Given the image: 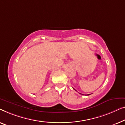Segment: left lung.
Returning a JSON list of instances; mask_svg holds the SVG:
<instances>
[{
	"label": "left lung",
	"mask_w": 125,
	"mask_h": 125,
	"mask_svg": "<svg viewBox=\"0 0 125 125\" xmlns=\"http://www.w3.org/2000/svg\"><path fill=\"white\" fill-rule=\"evenodd\" d=\"M73 89H74V88H73ZM88 95H90V94H87V96H88Z\"/></svg>",
	"instance_id": "1"
}]
</instances>
